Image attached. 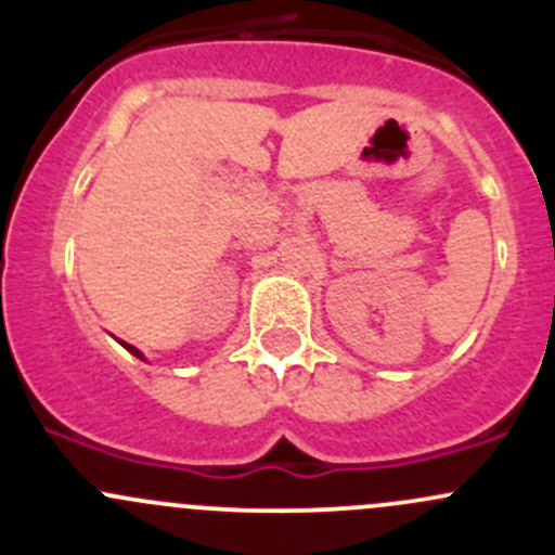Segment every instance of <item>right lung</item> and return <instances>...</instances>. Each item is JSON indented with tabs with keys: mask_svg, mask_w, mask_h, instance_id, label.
<instances>
[{
	"mask_svg": "<svg viewBox=\"0 0 555 555\" xmlns=\"http://www.w3.org/2000/svg\"><path fill=\"white\" fill-rule=\"evenodd\" d=\"M120 344H122V340H120ZM122 346H126V349H128V351H131V354L142 357V351H139V349H133V346H131V344H122Z\"/></svg>",
	"mask_w": 555,
	"mask_h": 555,
	"instance_id": "obj_1",
	"label": "right lung"
}]
</instances>
